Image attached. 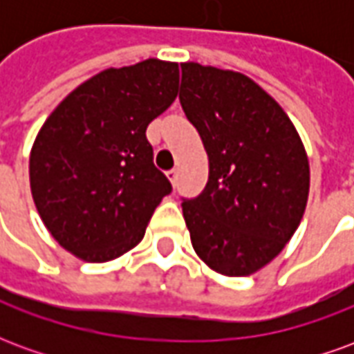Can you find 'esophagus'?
<instances>
[{
	"label": "esophagus",
	"instance_id": "obj_1",
	"mask_svg": "<svg viewBox=\"0 0 354 354\" xmlns=\"http://www.w3.org/2000/svg\"><path fill=\"white\" fill-rule=\"evenodd\" d=\"M167 176H169L170 184H172V185H176V180H178V170H176V169L169 170V172H167Z\"/></svg>",
	"mask_w": 354,
	"mask_h": 354
}]
</instances>
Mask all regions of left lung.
I'll return each instance as SVG.
<instances>
[{"mask_svg":"<svg viewBox=\"0 0 354 354\" xmlns=\"http://www.w3.org/2000/svg\"><path fill=\"white\" fill-rule=\"evenodd\" d=\"M180 104L208 155L205 189L182 203L193 248L216 273H256L304 218L301 138L274 98L239 72L184 62Z\"/></svg>","mask_w":354,"mask_h":354,"instance_id":"obj_1","label":"left lung"}]
</instances>
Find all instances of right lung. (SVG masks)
Here are the masks:
<instances>
[{"label":"right lung","mask_w":354,"mask_h":354,"mask_svg":"<svg viewBox=\"0 0 354 354\" xmlns=\"http://www.w3.org/2000/svg\"><path fill=\"white\" fill-rule=\"evenodd\" d=\"M176 62L147 58L81 83L47 117L30 151L35 208L81 260H115L144 239L172 185L153 165L146 129L174 102Z\"/></svg>","instance_id":"right-lung-1"}]
</instances>
